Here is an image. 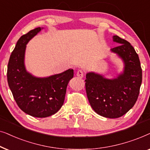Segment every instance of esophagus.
Here are the masks:
<instances>
[{"mask_svg": "<svg viewBox=\"0 0 150 150\" xmlns=\"http://www.w3.org/2000/svg\"><path fill=\"white\" fill-rule=\"evenodd\" d=\"M77 76L79 77V78L81 79L83 77V70H78L77 72Z\"/></svg>", "mask_w": 150, "mask_h": 150, "instance_id": "1", "label": "esophagus"}]
</instances>
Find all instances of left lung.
<instances>
[{
  "mask_svg": "<svg viewBox=\"0 0 150 150\" xmlns=\"http://www.w3.org/2000/svg\"><path fill=\"white\" fill-rule=\"evenodd\" d=\"M118 46L110 49L123 62V72L108 79L101 74L89 72L86 77V91L92 108L106 118H119L135 104L142 82V69L139 55L130 43L113 35Z\"/></svg>",
  "mask_w": 150,
  "mask_h": 150,
  "instance_id": "8db88e82",
  "label": "left lung"
}]
</instances>
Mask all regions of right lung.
<instances>
[{
    "label": "right lung",
    "instance_id": "add662e5",
    "mask_svg": "<svg viewBox=\"0 0 150 150\" xmlns=\"http://www.w3.org/2000/svg\"><path fill=\"white\" fill-rule=\"evenodd\" d=\"M42 29L35 28L20 38L7 66L8 84L16 102L24 112L38 118L54 115L61 108L68 83L74 75L71 69L46 77H35L27 71V45Z\"/></svg>",
    "mask_w": 150,
    "mask_h": 150
}]
</instances>
